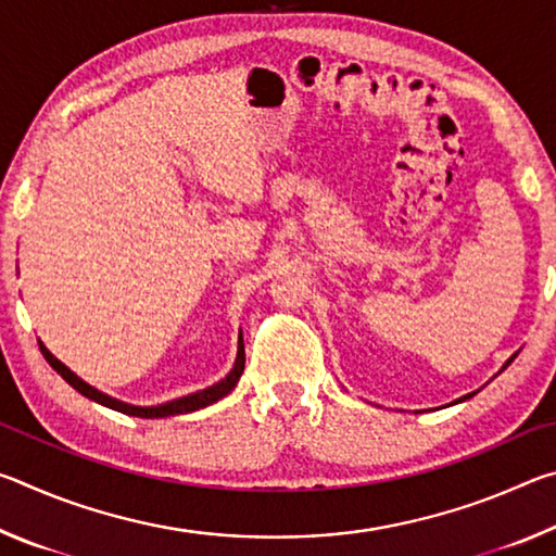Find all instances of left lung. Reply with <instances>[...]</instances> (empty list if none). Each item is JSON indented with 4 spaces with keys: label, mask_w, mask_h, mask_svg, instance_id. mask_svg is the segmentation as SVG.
I'll return each mask as SVG.
<instances>
[{
    "label": "left lung",
    "mask_w": 556,
    "mask_h": 556,
    "mask_svg": "<svg viewBox=\"0 0 556 556\" xmlns=\"http://www.w3.org/2000/svg\"><path fill=\"white\" fill-rule=\"evenodd\" d=\"M515 357H517V353H515V355H510V357H507V361H505V365H503V368H501V370H505V368H507V365H510V363L515 361ZM476 392H478V390H476ZM476 392H468V394H464V397H458L456 402H466V400H470V397H473V394H476Z\"/></svg>",
    "instance_id": "1"
}]
</instances>
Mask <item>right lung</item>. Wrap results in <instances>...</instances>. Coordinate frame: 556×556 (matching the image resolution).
<instances>
[{
	"instance_id": "obj_1",
	"label": "right lung",
	"mask_w": 556,
	"mask_h": 556,
	"mask_svg": "<svg viewBox=\"0 0 556 556\" xmlns=\"http://www.w3.org/2000/svg\"><path fill=\"white\" fill-rule=\"evenodd\" d=\"M39 348L46 361H49L51 368L61 375V378L71 384L73 390H78L83 397H88L92 402L102 404V407H110L115 412L122 414H129V417H142V419H164V417H176V414H188V412H195V409H203L208 407V404H215L218 400H223L225 394H230L235 390V384H238L240 375L244 370V343H242V333L238 338V355H235V365L232 370L225 375L223 380H218L211 388L199 390V392H191V394H184V397H176V400H168L164 404H152V407H139V404H129V402H122L117 397H112V394H105L98 388H92L83 378H78L68 365H63L59 357H55L49 348H46L39 341Z\"/></svg>"
}]
</instances>
